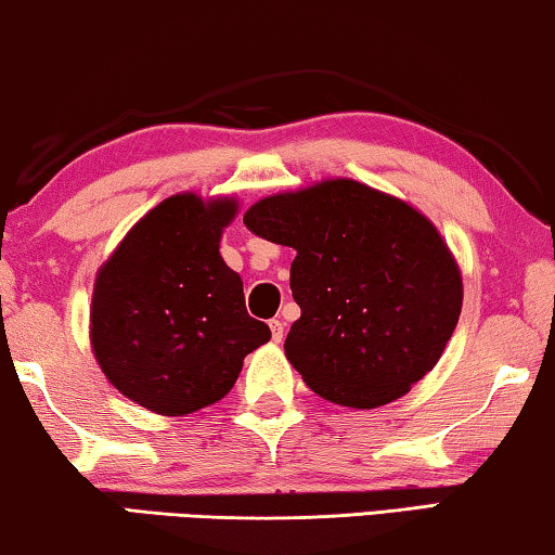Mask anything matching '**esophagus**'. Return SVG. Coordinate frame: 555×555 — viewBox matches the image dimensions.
<instances>
[{
	"instance_id": "esophagus-1",
	"label": "esophagus",
	"mask_w": 555,
	"mask_h": 555,
	"mask_svg": "<svg viewBox=\"0 0 555 555\" xmlns=\"http://www.w3.org/2000/svg\"><path fill=\"white\" fill-rule=\"evenodd\" d=\"M270 333H272V340L280 343V340H283V335H285V325L280 323V320H270Z\"/></svg>"
}]
</instances>
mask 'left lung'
I'll list each match as a JSON object with an SVG mask.
<instances>
[{"instance_id": "obj_1", "label": "left lung", "mask_w": 555, "mask_h": 555, "mask_svg": "<svg viewBox=\"0 0 555 555\" xmlns=\"http://www.w3.org/2000/svg\"><path fill=\"white\" fill-rule=\"evenodd\" d=\"M245 228L297 253L300 305L285 356L318 396L377 408L436 367L457 325L463 280L421 212L356 180L264 197Z\"/></svg>"}]
</instances>
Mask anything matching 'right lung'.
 Segmentation results:
<instances>
[{
	"instance_id": "1",
	"label": "right lung",
	"mask_w": 555,
	"mask_h": 555,
	"mask_svg": "<svg viewBox=\"0 0 555 555\" xmlns=\"http://www.w3.org/2000/svg\"><path fill=\"white\" fill-rule=\"evenodd\" d=\"M235 212V199L167 197L102 264L92 295L94 358L142 408L188 415L215 403L232 390L247 352L270 340L220 255Z\"/></svg>"
}]
</instances>
